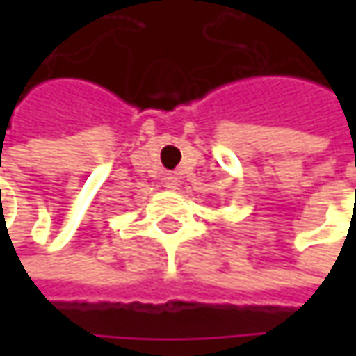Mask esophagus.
<instances>
[{
	"label": "esophagus",
	"instance_id": "34e87169",
	"mask_svg": "<svg viewBox=\"0 0 356 356\" xmlns=\"http://www.w3.org/2000/svg\"><path fill=\"white\" fill-rule=\"evenodd\" d=\"M178 182H180V180H178L176 174H166V176H164V186H166L168 190H176V188H178Z\"/></svg>",
	"mask_w": 356,
	"mask_h": 356
}]
</instances>
